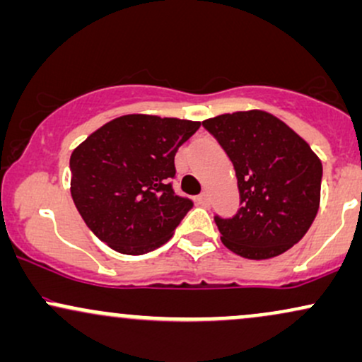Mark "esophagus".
<instances>
[{
    "label": "esophagus",
    "instance_id": "esophagus-1",
    "mask_svg": "<svg viewBox=\"0 0 362 362\" xmlns=\"http://www.w3.org/2000/svg\"><path fill=\"white\" fill-rule=\"evenodd\" d=\"M197 202L202 207H207V206H209V195H207L206 192H202L201 195H197Z\"/></svg>",
    "mask_w": 362,
    "mask_h": 362
}]
</instances>
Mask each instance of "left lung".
I'll list each match as a JSON object with an SVG mask.
<instances>
[{
	"label": "left lung",
	"mask_w": 362,
	"mask_h": 362,
	"mask_svg": "<svg viewBox=\"0 0 362 362\" xmlns=\"http://www.w3.org/2000/svg\"><path fill=\"white\" fill-rule=\"evenodd\" d=\"M202 126L231 160L238 180V213L214 216L224 247L253 260L289 250L318 213L322 161L305 139L267 112L224 114Z\"/></svg>",
	"instance_id": "left-lung-1"
}]
</instances>
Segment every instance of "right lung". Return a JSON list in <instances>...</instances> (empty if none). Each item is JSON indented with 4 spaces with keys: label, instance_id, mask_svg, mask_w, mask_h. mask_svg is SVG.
Segmentation results:
<instances>
[{
    "label": "right lung",
    "instance_id": "right-lung-1",
    "mask_svg": "<svg viewBox=\"0 0 362 362\" xmlns=\"http://www.w3.org/2000/svg\"><path fill=\"white\" fill-rule=\"evenodd\" d=\"M201 122L122 115L90 134L69 158L71 195L83 221L115 252L143 255L172 238L192 199L177 195L175 153Z\"/></svg>",
    "mask_w": 362,
    "mask_h": 362
}]
</instances>
